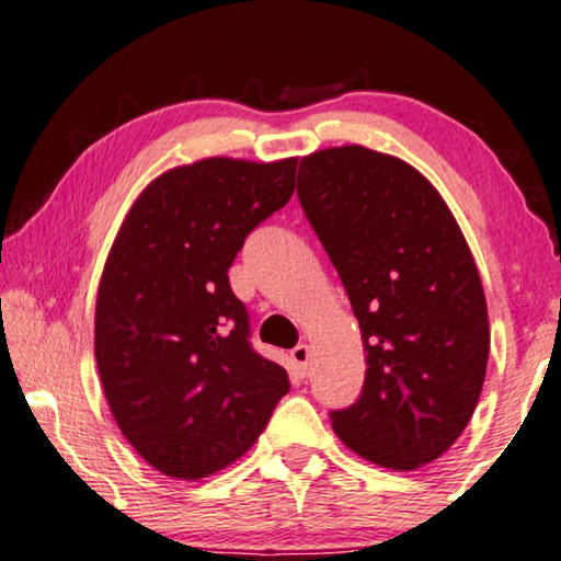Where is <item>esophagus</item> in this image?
Returning <instances> with one entry per match:
<instances>
[{
	"instance_id": "1",
	"label": "esophagus",
	"mask_w": 561,
	"mask_h": 561,
	"mask_svg": "<svg viewBox=\"0 0 561 561\" xmlns=\"http://www.w3.org/2000/svg\"><path fill=\"white\" fill-rule=\"evenodd\" d=\"M291 364L297 368L299 376H307L309 371V346L307 344H297L291 348Z\"/></svg>"
}]
</instances>
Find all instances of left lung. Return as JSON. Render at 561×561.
Returning <instances> with one entry per match:
<instances>
[{
    "mask_svg": "<svg viewBox=\"0 0 561 561\" xmlns=\"http://www.w3.org/2000/svg\"><path fill=\"white\" fill-rule=\"evenodd\" d=\"M297 195L360 327L366 381L331 425L360 458L415 470L460 438L485 383V291L428 180L364 146L317 150Z\"/></svg>",
    "mask_w": 561,
    "mask_h": 561,
    "instance_id": "obj_1",
    "label": "left lung"
}]
</instances>
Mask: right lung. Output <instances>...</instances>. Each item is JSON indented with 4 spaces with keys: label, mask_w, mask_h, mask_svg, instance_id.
Masks as SVG:
<instances>
[{
    "label": "right lung",
    "mask_w": 561,
    "mask_h": 561,
    "mask_svg": "<svg viewBox=\"0 0 561 561\" xmlns=\"http://www.w3.org/2000/svg\"><path fill=\"white\" fill-rule=\"evenodd\" d=\"M297 158H205L156 178L126 215L96 299V364L121 433L168 478L227 468L267 428L289 376L250 344L227 270L289 203Z\"/></svg>",
    "instance_id": "obj_1"
}]
</instances>
